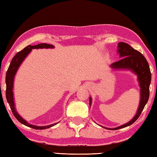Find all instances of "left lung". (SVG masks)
<instances>
[{
	"instance_id": "obj_1",
	"label": "left lung",
	"mask_w": 157,
	"mask_h": 157,
	"mask_svg": "<svg viewBox=\"0 0 157 157\" xmlns=\"http://www.w3.org/2000/svg\"><path fill=\"white\" fill-rule=\"evenodd\" d=\"M118 53L122 58L118 62L111 64V67L116 70H130L138 77V81L140 86V99L139 107L136 114L128 123L115 128H104L110 130H116L131 125L136 121L147 104L150 96V84L151 82V73L150 66L145 57L138 50L133 48L129 44L120 42L118 44ZM91 98H89V105H91ZM102 127V126H101Z\"/></svg>"
}]
</instances>
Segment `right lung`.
I'll return each instance as SVG.
<instances>
[{
    "mask_svg": "<svg viewBox=\"0 0 157 157\" xmlns=\"http://www.w3.org/2000/svg\"><path fill=\"white\" fill-rule=\"evenodd\" d=\"M54 46L51 44H37L36 46H26L24 49L21 50V51L17 52L15 55V56L13 57V59L11 61L10 66L8 69H7L6 77H5V82H6V98L7 102L9 103V105L10 108H11L12 111L16 118L22 123L24 125L31 127V128L35 129H45L50 128L52 126L55 125L57 123L49 124V125L46 126H36L34 124H31L28 123L27 121H25L22 117H21L19 114L17 113V110L15 109L14 102V95H13V84H14V76L16 75V73L18 70V67H19L21 63L23 62L25 58L28 56V55L32 51V49H38V48H53Z\"/></svg>",
    "mask_w": 157,
    "mask_h": 157,
    "instance_id": "add662e5",
    "label": "right lung"
}]
</instances>
